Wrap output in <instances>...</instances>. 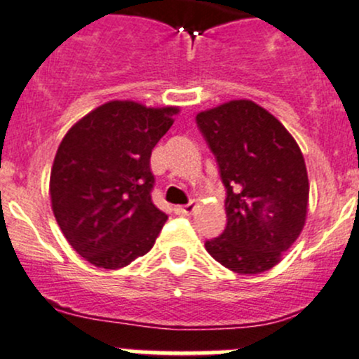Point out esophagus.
<instances>
[{"label":"esophagus","mask_w":359,"mask_h":359,"mask_svg":"<svg viewBox=\"0 0 359 359\" xmlns=\"http://www.w3.org/2000/svg\"><path fill=\"white\" fill-rule=\"evenodd\" d=\"M196 208H197L196 201H191V203L185 204V205H177L175 212L180 214V216H191V214L196 211Z\"/></svg>","instance_id":"1"}]
</instances>
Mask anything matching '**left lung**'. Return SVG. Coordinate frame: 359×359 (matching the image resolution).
<instances>
[{
  "label": "left lung",
  "mask_w": 359,
  "mask_h": 359,
  "mask_svg": "<svg viewBox=\"0 0 359 359\" xmlns=\"http://www.w3.org/2000/svg\"><path fill=\"white\" fill-rule=\"evenodd\" d=\"M226 189V228L205 250L243 275L270 270L297 240L307 216L302 151L285 126L253 101H229L196 116Z\"/></svg>",
  "instance_id": "obj_1"
}]
</instances>
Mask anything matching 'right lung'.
Wrapping results in <instances>:
<instances>
[{"mask_svg": "<svg viewBox=\"0 0 359 359\" xmlns=\"http://www.w3.org/2000/svg\"><path fill=\"white\" fill-rule=\"evenodd\" d=\"M177 113L111 101L62 140L50 174L52 209L65 240L94 266L123 269L154 246L167 214L151 201L150 155Z\"/></svg>", "mask_w": 359, "mask_h": 359, "instance_id": "add662e5", "label": "right lung"}]
</instances>
